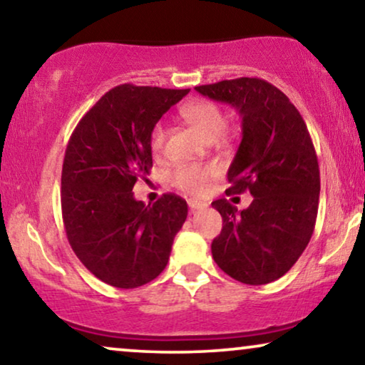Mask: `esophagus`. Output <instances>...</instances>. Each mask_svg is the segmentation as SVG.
Here are the masks:
<instances>
[{
    "instance_id": "esophagus-1",
    "label": "esophagus",
    "mask_w": 365,
    "mask_h": 365,
    "mask_svg": "<svg viewBox=\"0 0 365 365\" xmlns=\"http://www.w3.org/2000/svg\"><path fill=\"white\" fill-rule=\"evenodd\" d=\"M187 204H189V209H191V212L197 211V209L206 207V202H202V201H196V199H189Z\"/></svg>"
}]
</instances>
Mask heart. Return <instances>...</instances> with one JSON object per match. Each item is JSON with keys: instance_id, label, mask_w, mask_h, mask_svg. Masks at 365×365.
I'll return each instance as SVG.
<instances>
[{"instance_id": "1", "label": "heart", "mask_w": 365, "mask_h": 365, "mask_svg": "<svg viewBox=\"0 0 365 365\" xmlns=\"http://www.w3.org/2000/svg\"><path fill=\"white\" fill-rule=\"evenodd\" d=\"M182 119L196 129L202 138L207 141L216 139L226 129V116L222 109L216 103L207 101V99H194L182 104L181 109ZM166 144V128L163 123L154 124L149 134V148L154 156H161ZM216 176V168L202 166V164H181L174 169L171 174V182L179 191L199 196L207 189L211 178Z\"/></svg>"}]
</instances>
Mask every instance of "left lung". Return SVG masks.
Wrapping results in <instances>:
<instances>
[{"label": "left lung", "mask_w": 365, "mask_h": 365, "mask_svg": "<svg viewBox=\"0 0 365 365\" xmlns=\"http://www.w3.org/2000/svg\"><path fill=\"white\" fill-rule=\"evenodd\" d=\"M196 91L241 114L242 139L226 194L254 197L242 211L227 199L212 202L222 216L212 257L239 282L269 284L296 264L316 226L321 178L312 139L296 106L264 79H226Z\"/></svg>", "instance_id": "8db88e82"}]
</instances>
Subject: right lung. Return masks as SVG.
I'll return each instance as SVG.
<instances>
[{
    "instance_id": "1",
    "label": "right lung",
    "mask_w": 365,
    "mask_h": 365,
    "mask_svg": "<svg viewBox=\"0 0 365 365\" xmlns=\"http://www.w3.org/2000/svg\"><path fill=\"white\" fill-rule=\"evenodd\" d=\"M189 89L121 84L108 91L69 138L61 173L68 241L89 272L119 289L151 282L164 271L187 204L163 194L153 206L133 187L153 168L149 134Z\"/></svg>"
}]
</instances>
